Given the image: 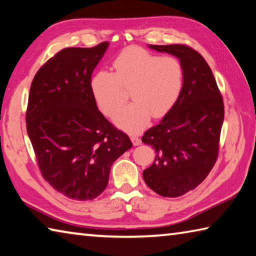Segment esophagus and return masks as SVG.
I'll return each instance as SVG.
<instances>
[{
  "instance_id": "obj_1",
  "label": "esophagus",
  "mask_w": 256,
  "mask_h": 256,
  "mask_svg": "<svg viewBox=\"0 0 256 256\" xmlns=\"http://www.w3.org/2000/svg\"><path fill=\"white\" fill-rule=\"evenodd\" d=\"M131 141L134 146H140L141 144V138H138L136 134H131Z\"/></svg>"
}]
</instances>
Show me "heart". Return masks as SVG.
Returning a JSON list of instances; mask_svg holds the SVG:
<instances>
[{"label": "heart", "instance_id": "b5f03b06", "mask_svg": "<svg viewBox=\"0 0 256 256\" xmlns=\"http://www.w3.org/2000/svg\"><path fill=\"white\" fill-rule=\"evenodd\" d=\"M114 73L102 70L90 81L98 106L112 116L124 102L130 90L133 102L114 118L118 128L138 132L148 125L151 116L162 118L176 105L184 86V68L174 56H158L141 47L125 48L112 62Z\"/></svg>", "mask_w": 256, "mask_h": 256}]
</instances>
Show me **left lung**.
Segmentation results:
<instances>
[{
  "mask_svg": "<svg viewBox=\"0 0 256 256\" xmlns=\"http://www.w3.org/2000/svg\"><path fill=\"white\" fill-rule=\"evenodd\" d=\"M176 56L184 68V86L172 110L149 128L142 142L156 151L144 180L156 193L176 198L194 190L216 160L224 123V102L210 66L185 45H149Z\"/></svg>",
  "mask_w": 256,
  "mask_h": 256,
  "instance_id": "left-lung-1",
  "label": "left lung"
}]
</instances>
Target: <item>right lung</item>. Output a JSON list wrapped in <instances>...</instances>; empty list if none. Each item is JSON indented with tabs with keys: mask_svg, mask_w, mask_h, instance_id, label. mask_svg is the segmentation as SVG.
Returning <instances> with one entry per match:
<instances>
[{
	"mask_svg": "<svg viewBox=\"0 0 256 256\" xmlns=\"http://www.w3.org/2000/svg\"><path fill=\"white\" fill-rule=\"evenodd\" d=\"M110 46L70 47L34 76L28 99L27 133L44 178L68 198L89 201L104 192L112 164L132 142L98 110L92 76Z\"/></svg>",
	"mask_w": 256,
	"mask_h": 256,
	"instance_id": "add662e5",
	"label": "right lung"
}]
</instances>
